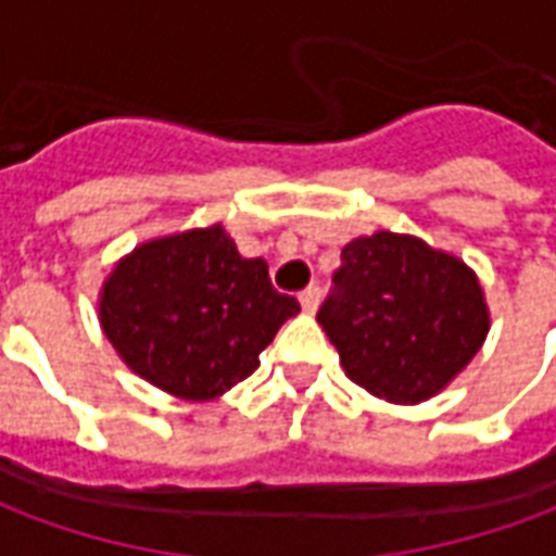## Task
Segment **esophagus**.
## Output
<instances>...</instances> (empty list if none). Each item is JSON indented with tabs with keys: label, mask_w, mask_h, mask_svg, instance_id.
<instances>
[{
	"label": "esophagus",
	"mask_w": 556,
	"mask_h": 556,
	"mask_svg": "<svg viewBox=\"0 0 556 556\" xmlns=\"http://www.w3.org/2000/svg\"><path fill=\"white\" fill-rule=\"evenodd\" d=\"M318 301H321V289H318V286H309V289L301 291L303 313H315V309H318Z\"/></svg>",
	"instance_id": "1"
}]
</instances>
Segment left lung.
Listing matches in <instances>:
<instances>
[{"mask_svg": "<svg viewBox=\"0 0 556 556\" xmlns=\"http://www.w3.org/2000/svg\"><path fill=\"white\" fill-rule=\"evenodd\" d=\"M318 325L354 384L417 405L441 393L482 349L489 306L462 258L410 235L375 231L342 250Z\"/></svg>", "mask_w": 556, "mask_h": 556, "instance_id": "left-lung-1", "label": "left lung"}]
</instances>
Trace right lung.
Here are the masks:
<instances>
[{"label":"right lung","mask_w":556,"mask_h":556,"mask_svg":"<svg viewBox=\"0 0 556 556\" xmlns=\"http://www.w3.org/2000/svg\"><path fill=\"white\" fill-rule=\"evenodd\" d=\"M301 303L270 286L223 226L157 238L125 255L101 291L118 357L172 396L205 402L258 369V354Z\"/></svg>","instance_id":"1"}]
</instances>
